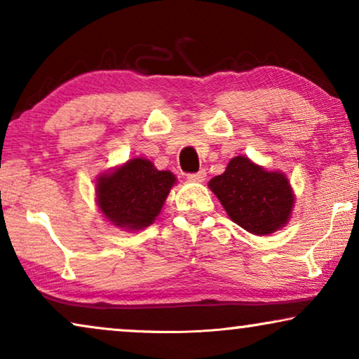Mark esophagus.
Wrapping results in <instances>:
<instances>
[{"label": "esophagus", "instance_id": "obj_1", "mask_svg": "<svg viewBox=\"0 0 359 359\" xmlns=\"http://www.w3.org/2000/svg\"><path fill=\"white\" fill-rule=\"evenodd\" d=\"M188 180L194 181V183H203V181L205 180V171L201 170V171H198V173H191V175H188Z\"/></svg>", "mask_w": 359, "mask_h": 359}]
</instances>
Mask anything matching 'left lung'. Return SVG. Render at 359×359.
<instances>
[{"label": "left lung", "instance_id": "8db88e82", "mask_svg": "<svg viewBox=\"0 0 359 359\" xmlns=\"http://www.w3.org/2000/svg\"><path fill=\"white\" fill-rule=\"evenodd\" d=\"M230 219L253 235H271L291 219L296 194L283 171H269L248 156L229 161L222 175L209 181Z\"/></svg>", "mask_w": 359, "mask_h": 359}]
</instances>
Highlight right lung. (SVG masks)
Wrapping results in <instances>:
<instances>
[{"label": "right lung", "mask_w": 359, "mask_h": 359, "mask_svg": "<svg viewBox=\"0 0 359 359\" xmlns=\"http://www.w3.org/2000/svg\"><path fill=\"white\" fill-rule=\"evenodd\" d=\"M176 184L171 171L156 170L144 156L101 173L96 178V204L114 227L139 232L155 222Z\"/></svg>", "instance_id": "obj_1"}]
</instances>
